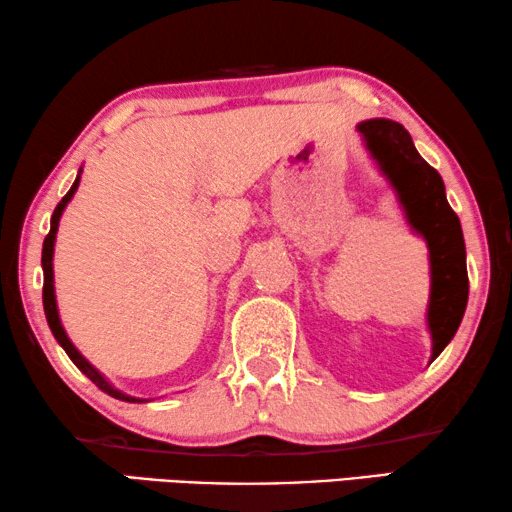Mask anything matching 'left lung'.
<instances>
[{
	"label": "left lung",
	"mask_w": 512,
	"mask_h": 512,
	"mask_svg": "<svg viewBox=\"0 0 512 512\" xmlns=\"http://www.w3.org/2000/svg\"><path fill=\"white\" fill-rule=\"evenodd\" d=\"M365 145L385 177L395 186L408 222L420 231L431 254V301L429 331L433 356L454 338L467 306V265L465 240L458 215L451 211L445 183L438 170L417 154L410 133L392 120H367L358 124Z\"/></svg>",
	"instance_id": "8db88e82"
}]
</instances>
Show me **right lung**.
<instances>
[{"label": "right lung", "instance_id": "1", "mask_svg": "<svg viewBox=\"0 0 512 512\" xmlns=\"http://www.w3.org/2000/svg\"><path fill=\"white\" fill-rule=\"evenodd\" d=\"M79 188V177H77V181L72 183V188L67 190V195L61 199V204L56 206V211H54V215H52V229H49V233H47V238H45V242H43V272H45V283H43V306H45V315H47V324H49V329H52V333H54V338L58 340V345H61L63 349H65V354L70 356V360L74 365L79 367V370L88 376V379L97 385L99 390L102 392H106V395H111V397H115V399H122V401H142V399H136V397H129V395H124V392H120V390H115L111 383H108L102 374H99L95 367H92L86 358H83L79 351H77V347L72 345L70 342V338H67L65 335V331H63V326H61V320H58V311H56V297H54V267H52V258H54V240H56V231H58V220H61V213H63V208L67 206V201L72 199V195H74V190Z\"/></svg>", "mask_w": 512, "mask_h": 512}]
</instances>
